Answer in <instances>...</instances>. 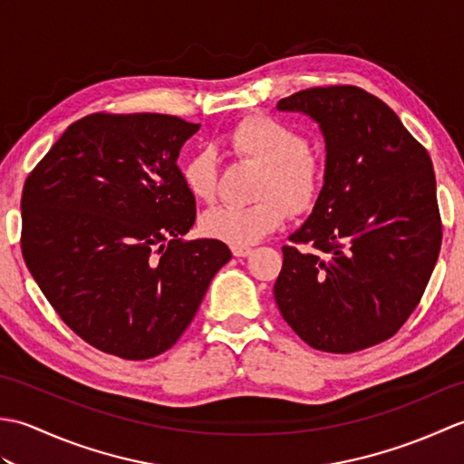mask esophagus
Segmentation results:
<instances>
[{
	"instance_id": "1",
	"label": "esophagus",
	"mask_w": 464,
	"mask_h": 464,
	"mask_svg": "<svg viewBox=\"0 0 464 464\" xmlns=\"http://www.w3.org/2000/svg\"><path fill=\"white\" fill-rule=\"evenodd\" d=\"M235 257H247V255H251V247H247V245H233L231 247Z\"/></svg>"
}]
</instances>
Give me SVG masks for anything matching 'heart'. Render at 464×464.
Returning a JSON list of instances; mask_svg holds the SVG:
<instances>
[{
	"instance_id": "obj_1",
	"label": "heart",
	"mask_w": 464,
	"mask_h": 464,
	"mask_svg": "<svg viewBox=\"0 0 464 464\" xmlns=\"http://www.w3.org/2000/svg\"><path fill=\"white\" fill-rule=\"evenodd\" d=\"M229 151L241 161L261 167L251 205H221L201 217V231L229 245H253L279 229L287 211L313 209L321 189L324 165L307 137L277 117H245L227 135ZM185 189L197 201L211 203L217 195V160L211 150H197L181 165Z\"/></svg>"
}]
</instances>
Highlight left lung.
I'll return each mask as SVG.
<instances>
[{"label":"left lung","instance_id":"left-lung-1","mask_svg":"<svg viewBox=\"0 0 464 464\" xmlns=\"http://www.w3.org/2000/svg\"><path fill=\"white\" fill-rule=\"evenodd\" d=\"M277 110L319 123L327 163L313 213L283 247L275 301L313 349L372 347L405 324L439 259L430 157L397 113L361 87H311Z\"/></svg>","mask_w":464,"mask_h":464}]
</instances>
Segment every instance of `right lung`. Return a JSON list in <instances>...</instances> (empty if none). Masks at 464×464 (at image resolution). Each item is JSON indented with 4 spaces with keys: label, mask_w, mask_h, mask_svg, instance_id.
Wrapping results in <instances>:
<instances>
[{
    "label": "right lung",
    "mask_w": 464,
    "mask_h": 464,
    "mask_svg": "<svg viewBox=\"0 0 464 464\" xmlns=\"http://www.w3.org/2000/svg\"><path fill=\"white\" fill-rule=\"evenodd\" d=\"M197 131L175 115L92 113L27 175L24 261L67 327L103 353L171 349L231 259L221 241L183 239L195 199L177 157Z\"/></svg>",
    "instance_id": "add662e5"
}]
</instances>
